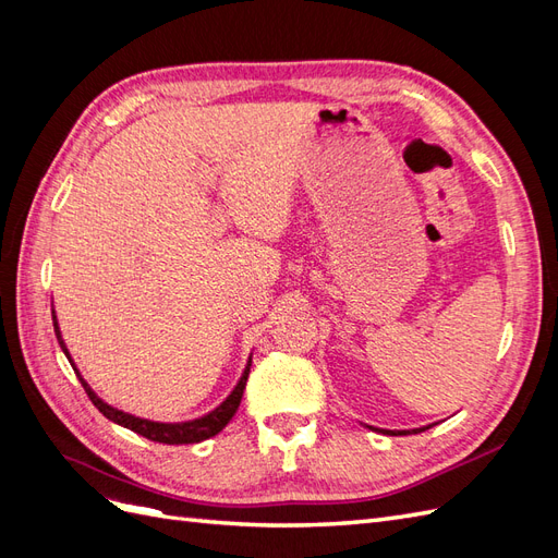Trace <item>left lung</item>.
Instances as JSON below:
<instances>
[{
  "label": "left lung",
  "instance_id": "left-lung-1",
  "mask_svg": "<svg viewBox=\"0 0 558 558\" xmlns=\"http://www.w3.org/2000/svg\"><path fill=\"white\" fill-rule=\"evenodd\" d=\"M373 430H377V428H373ZM421 430H428V426H424V428H414L412 433H421ZM384 435H410V430H381Z\"/></svg>",
  "mask_w": 558,
  "mask_h": 558
}]
</instances>
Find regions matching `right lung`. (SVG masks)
<instances>
[{
	"instance_id": "right-lung-1",
	"label": "right lung",
	"mask_w": 558,
	"mask_h": 558,
	"mask_svg": "<svg viewBox=\"0 0 558 558\" xmlns=\"http://www.w3.org/2000/svg\"><path fill=\"white\" fill-rule=\"evenodd\" d=\"M53 328H56V335H58V342L62 347V351L66 353V347L62 342V335H60V328H58V320H56V312H53ZM66 359H70V353H66ZM72 363V359H70ZM74 367V363H72ZM248 369H251V361L244 369V375L240 379V384L234 386V391L226 398L223 404H218V408L214 412H209L207 416L202 418H195V421H185V424H158V421H148V418H140V416H132V414H125L121 410H113L111 404L99 400L93 388L83 381V377L78 375V369L74 367V373L78 377V381L83 384V388H86V393L90 398V402L95 404V408L102 412L109 421H113V424L118 426H125L130 430H134L137 435H144L146 440H154V442H162V445H193V442H202L207 440V437H214L216 433H221L228 421L234 416V412H238L240 402H242V396H244V386H246V379H248Z\"/></svg>"
}]
</instances>
